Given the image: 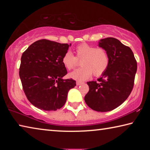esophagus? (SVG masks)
Masks as SVG:
<instances>
[{"instance_id":"1","label":"esophagus","mask_w":150,"mask_h":150,"mask_svg":"<svg viewBox=\"0 0 150 150\" xmlns=\"http://www.w3.org/2000/svg\"><path fill=\"white\" fill-rule=\"evenodd\" d=\"M83 83L82 82H80V81H77L76 82V85H82Z\"/></svg>"}]
</instances>
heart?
<instances>
[{
  "label": "heart",
  "instance_id": "heart-1",
  "mask_svg": "<svg viewBox=\"0 0 150 150\" xmlns=\"http://www.w3.org/2000/svg\"><path fill=\"white\" fill-rule=\"evenodd\" d=\"M76 56L70 51L63 55L62 63L65 68L71 70L78 65V60H81L82 67L75 70L69 77L77 81H85L92 74L98 77L107 70L110 57L108 52L103 47H96L87 44H82L75 48Z\"/></svg>",
  "mask_w": 150,
  "mask_h": 150
}]
</instances>
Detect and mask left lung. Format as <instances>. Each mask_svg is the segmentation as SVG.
Returning <instances> with one entry per match:
<instances>
[{
    "label": "left lung",
    "mask_w": 150,
    "mask_h": 150,
    "mask_svg": "<svg viewBox=\"0 0 150 150\" xmlns=\"http://www.w3.org/2000/svg\"><path fill=\"white\" fill-rule=\"evenodd\" d=\"M98 46L108 52L110 63L98 81H89L85 96L87 105L94 110L108 112L122 105L134 87L137 62L132 51L114 38L101 39Z\"/></svg>",
    "instance_id": "1"
}]
</instances>
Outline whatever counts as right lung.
Masks as SVG:
<instances>
[{"label":"right lung","mask_w":150,"mask_h":150,"mask_svg":"<svg viewBox=\"0 0 150 150\" xmlns=\"http://www.w3.org/2000/svg\"><path fill=\"white\" fill-rule=\"evenodd\" d=\"M71 44L47 40L35 42L22 54L19 75L25 95L40 110H56L65 105L69 91L76 86L62 63Z\"/></svg>","instance_id":"1"}]
</instances>
